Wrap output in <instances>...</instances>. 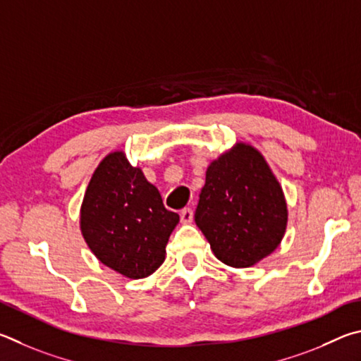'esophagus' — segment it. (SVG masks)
Wrapping results in <instances>:
<instances>
[{"instance_id":"34e87169","label":"esophagus","mask_w":361,"mask_h":361,"mask_svg":"<svg viewBox=\"0 0 361 361\" xmlns=\"http://www.w3.org/2000/svg\"><path fill=\"white\" fill-rule=\"evenodd\" d=\"M193 220V211L190 207H185V209L180 211V222L182 224H190Z\"/></svg>"}]
</instances>
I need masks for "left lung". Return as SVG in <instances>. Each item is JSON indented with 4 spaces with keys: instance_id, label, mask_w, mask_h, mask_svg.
Returning <instances> with one entry per match:
<instances>
[{
    "instance_id": "obj_1",
    "label": "left lung",
    "mask_w": 361,
    "mask_h": 361,
    "mask_svg": "<svg viewBox=\"0 0 361 361\" xmlns=\"http://www.w3.org/2000/svg\"><path fill=\"white\" fill-rule=\"evenodd\" d=\"M288 211L282 187L250 144L238 142L206 171L195 222L220 262L249 268L277 249Z\"/></svg>"
}]
</instances>
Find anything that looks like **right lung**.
<instances>
[{
  "instance_id": "1",
  "label": "right lung",
  "mask_w": 361,
  "mask_h": 361,
  "mask_svg": "<svg viewBox=\"0 0 361 361\" xmlns=\"http://www.w3.org/2000/svg\"><path fill=\"white\" fill-rule=\"evenodd\" d=\"M177 224L179 216L122 150L101 160L80 207L82 236L101 263L130 279L150 276L164 262Z\"/></svg>"
}]
</instances>
